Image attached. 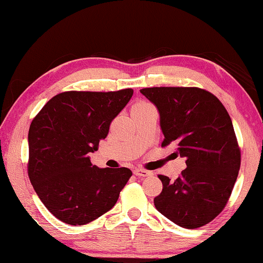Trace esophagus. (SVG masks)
Masks as SVG:
<instances>
[{"label": "esophagus", "instance_id": "1", "mask_svg": "<svg viewBox=\"0 0 263 263\" xmlns=\"http://www.w3.org/2000/svg\"><path fill=\"white\" fill-rule=\"evenodd\" d=\"M134 175L135 176H139V177H147V176L152 175V172L147 171V170H143V168H135Z\"/></svg>", "mask_w": 263, "mask_h": 263}]
</instances>
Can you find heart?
Wrapping results in <instances>:
<instances>
[{"instance_id": "1", "label": "heart", "mask_w": 263, "mask_h": 263, "mask_svg": "<svg viewBox=\"0 0 263 263\" xmlns=\"http://www.w3.org/2000/svg\"><path fill=\"white\" fill-rule=\"evenodd\" d=\"M140 105H147V104H146V103H140V104H138V105H136V106H140Z\"/></svg>"}]
</instances>
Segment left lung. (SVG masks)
I'll use <instances>...</instances> for the list:
<instances>
[{
    "mask_svg": "<svg viewBox=\"0 0 263 263\" xmlns=\"http://www.w3.org/2000/svg\"><path fill=\"white\" fill-rule=\"evenodd\" d=\"M140 92L157 106L164 134L161 146L177 145L185 158L176 181L163 183L154 206L184 229L213 220L228 203L240 166V149L230 115L214 95L197 87H151Z\"/></svg>",
    "mask_w": 263,
    "mask_h": 263,
    "instance_id": "8db88e82",
    "label": "left lung"
}]
</instances>
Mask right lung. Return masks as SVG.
Here are the masks:
<instances>
[{
    "instance_id": "1",
    "label": "right lung",
    "mask_w": 263,
    "mask_h": 263,
    "mask_svg": "<svg viewBox=\"0 0 263 263\" xmlns=\"http://www.w3.org/2000/svg\"><path fill=\"white\" fill-rule=\"evenodd\" d=\"M133 92H63L32 121L28 177L44 206L61 221L85 225L116 204L132 171L97 167L88 153L98 149Z\"/></svg>"
}]
</instances>
